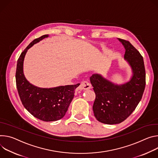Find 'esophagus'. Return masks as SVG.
I'll list each match as a JSON object with an SVG mask.
<instances>
[{
    "label": "esophagus",
    "instance_id": "34e87169",
    "mask_svg": "<svg viewBox=\"0 0 158 158\" xmlns=\"http://www.w3.org/2000/svg\"><path fill=\"white\" fill-rule=\"evenodd\" d=\"M91 88V84L89 81H82L78 87L79 90H89Z\"/></svg>",
    "mask_w": 158,
    "mask_h": 158
}]
</instances>
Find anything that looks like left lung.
<instances>
[{
  "mask_svg": "<svg viewBox=\"0 0 158 158\" xmlns=\"http://www.w3.org/2000/svg\"><path fill=\"white\" fill-rule=\"evenodd\" d=\"M118 40L126 49L124 58L132 69L131 80L118 85L98 74L90 77L95 94L93 106L94 115L98 121L106 124H116L124 121L141 101L146 85L143 57L129 41Z\"/></svg>",
  "mask_w": 158,
  "mask_h": 158,
  "instance_id": "8db88e82",
  "label": "left lung"
}]
</instances>
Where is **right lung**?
Instances as JSON below:
<instances>
[{"mask_svg": "<svg viewBox=\"0 0 158 158\" xmlns=\"http://www.w3.org/2000/svg\"><path fill=\"white\" fill-rule=\"evenodd\" d=\"M47 37L48 34L35 39L21 52L17 63L15 81L20 99L26 109L36 118L50 122L60 120L64 116L80 83L41 89L27 81L23 73V61L26 52L32 45Z\"/></svg>", "mask_w": 158, "mask_h": 158, "instance_id": "1", "label": "right lung"}]
</instances>
